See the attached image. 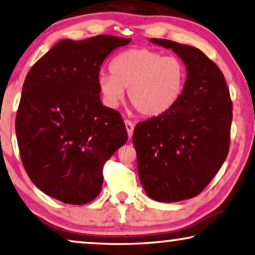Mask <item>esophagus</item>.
<instances>
[{
	"instance_id": "esophagus-1",
	"label": "esophagus",
	"mask_w": 255,
	"mask_h": 255,
	"mask_svg": "<svg viewBox=\"0 0 255 255\" xmlns=\"http://www.w3.org/2000/svg\"><path fill=\"white\" fill-rule=\"evenodd\" d=\"M125 123V128H127V131H128V138H132V134H133V130H134V124L132 123L131 121H128V120H127L124 122Z\"/></svg>"
}]
</instances>
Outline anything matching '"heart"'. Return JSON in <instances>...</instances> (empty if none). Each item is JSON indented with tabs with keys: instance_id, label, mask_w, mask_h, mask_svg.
<instances>
[{
	"instance_id": "1",
	"label": "heart",
	"mask_w": 255,
	"mask_h": 255,
	"mask_svg": "<svg viewBox=\"0 0 255 255\" xmlns=\"http://www.w3.org/2000/svg\"><path fill=\"white\" fill-rule=\"evenodd\" d=\"M110 73L100 72L97 85L103 102L116 108L128 90V100L140 115L160 117L175 108L187 83V69L179 58L149 48H131L117 55Z\"/></svg>"
}]
</instances>
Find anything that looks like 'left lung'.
Listing matches in <instances>:
<instances>
[{
    "instance_id": "obj_1",
    "label": "left lung",
    "mask_w": 255,
    "mask_h": 255,
    "mask_svg": "<svg viewBox=\"0 0 255 255\" xmlns=\"http://www.w3.org/2000/svg\"><path fill=\"white\" fill-rule=\"evenodd\" d=\"M187 69L185 91L171 112L136 124L132 142L140 183L150 199L176 202L201 193L229 152L232 103L223 73L198 48L164 39Z\"/></svg>"
}]
</instances>
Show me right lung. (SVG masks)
<instances>
[{"label":"right lung","mask_w":255,"mask_h":255,"mask_svg":"<svg viewBox=\"0 0 255 255\" xmlns=\"http://www.w3.org/2000/svg\"><path fill=\"white\" fill-rule=\"evenodd\" d=\"M131 39L98 35L58 41L24 82L16 135L24 168L43 193L84 205L101 192L102 167L128 140L120 113L102 105L97 77Z\"/></svg>","instance_id":"right-lung-1"}]
</instances>
